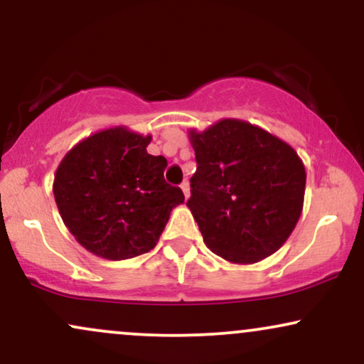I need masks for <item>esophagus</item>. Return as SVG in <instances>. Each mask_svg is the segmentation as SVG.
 Returning <instances> with one entry per match:
<instances>
[{
	"label": "esophagus",
	"mask_w": 364,
	"mask_h": 364,
	"mask_svg": "<svg viewBox=\"0 0 364 364\" xmlns=\"http://www.w3.org/2000/svg\"><path fill=\"white\" fill-rule=\"evenodd\" d=\"M181 190H183V195H185V198H188V196H190V185H188V181L181 183Z\"/></svg>",
	"instance_id": "esophagus-1"
}]
</instances>
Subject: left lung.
<instances>
[{
    "mask_svg": "<svg viewBox=\"0 0 364 364\" xmlns=\"http://www.w3.org/2000/svg\"><path fill=\"white\" fill-rule=\"evenodd\" d=\"M196 173L186 202L210 252L248 265L277 252L303 210L306 171L289 144L241 119L190 132Z\"/></svg>",
    "mask_w": 364,
    "mask_h": 364,
    "instance_id": "1",
    "label": "left lung"
}]
</instances>
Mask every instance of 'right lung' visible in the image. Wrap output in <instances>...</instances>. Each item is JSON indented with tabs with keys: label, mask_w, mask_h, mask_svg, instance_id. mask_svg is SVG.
Returning <instances> with one entry per match:
<instances>
[{
	"label": "right lung",
	"mask_w": 364,
	"mask_h": 364,
	"mask_svg": "<svg viewBox=\"0 0 364 364\" xmlns=\"http://www.w3.org/2000/svg\"><path fill=\"white\" fill-rule=\"evenodd\" d=\"M150 135L127 127L101 129L66 152L54 174L58 210L75 240L107 260H127L157 245L185 195L164 179Z\"/></svg>",
	"instance_id": "obj_1"
}]
</instances>
